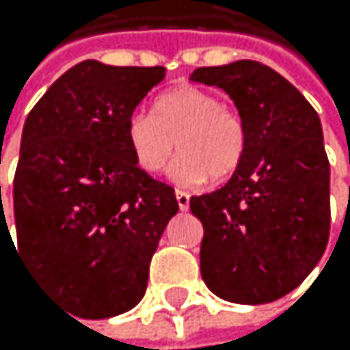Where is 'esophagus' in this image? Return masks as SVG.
Segmentation results:
<instances>
[{"instance_id":"obj_1","label":"esophagus","mask_w":350,"mask_h":350,"mask_svg":"<svg viewBox=\"0 0 350 350\" xmlns=\"http://www.w3.org/2000/svg\"><path fill=\"white\" fill-rule=\"evenodd\" d=\"M176 201H178V208H180L183 212H187V210H189V193H185V191H176Z\"/></svg>"}]
</instances>
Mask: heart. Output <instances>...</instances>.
Wrapping results in <instances>:
<instances>
[{
  "label": "heart",
  "instance_id": "1",
  "mask_svg": "<svg viewBox=\"0 0 350 350\" xmlns=\"http://www.w3.org/2000/svg\"><path fill=\"white\" fill-rule=\"evenodd\" d=\"M126 138L134 163L144 174H159L174 153L172 178L195 187L208 176L226 180L239 170L247 151V130L239 113L222 105L216 94L195 85L163 92L151 115L134 113Z\"/></svg>",
  "mask_w": 350,
  "mask_h": 350
}]
</instances>
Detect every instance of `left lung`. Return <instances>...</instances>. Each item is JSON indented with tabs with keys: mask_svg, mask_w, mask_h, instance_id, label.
Returning a JSON list of instances; mask_svg holds the SVG:
<instances>
[{
	"mask_svg": "<svg viewBox=\"0 0 350 350\" xmlns=\"http://www.w3.org/2000/svg\"><path fill=\"white\" fill-rule=\"evenodd\" d=\"M220 88L247 130V151L222 189L191 197L204 224L201 277L222 300L265 304L298 288L329 237V161L308 100L271 66L237 60L195 69Z\"/></svg>",
	"mask_w": 350,
	"mask_h": 350,
	"instance_id": "8db88e82",
	"label": "left lung"
}]
</instances>
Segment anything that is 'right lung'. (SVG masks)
<instances>
[{
    "mask_svg": "<svg viewBox=\"0 0 350 350\" xmlns=\"http://www.w3.org/2000/svg\"><path fill=\"white\" fill-rule=\"evenodd\" d=\"M163 77V66L83 60L25 122L18 250L83 319L122 315L142 300L161 233L178 212L174 189L134 163L126 138L134 109ZM0 224L8 228L3 216Z\"/></svg>",
    "mask_w": 350,
    "mask_h": 350,
    "instance_id": "add662e5",
    "label": "right lung"
}]
</instances>
